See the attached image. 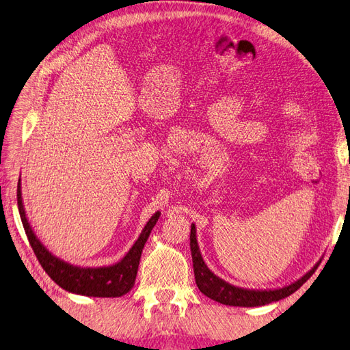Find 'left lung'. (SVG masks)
Instances as JSON below:
<instances>
[{
    "instance_id": "obj_1",
    "label": "left lung",
    "mask_w": 350,
    "mask_h": 350,
    "mask_svg": "<svg viewBox=\"0 0 350 350\" xmlns=\"http://www.w3.org/2000/svg\"><path fill=\"white\" fill-rule=\"evenodd\" d=\"M190 251H191V261H193V272L198 288L201 290L206 297L213 299L219 304L230 305V306H261L272 302H278L281 299L293 295L297 288L310 280V276L314 273L312 267L308 273H305L301 280L291 282L285 287L273 288V290H249L235 287V285L224 281L208 269L202 258V254L199 251L198 239H196V226L191 224L190 230Z\"/></svg>"
}]
</instances>
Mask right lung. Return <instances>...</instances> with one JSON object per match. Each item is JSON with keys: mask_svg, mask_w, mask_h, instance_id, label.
<instances>
[{"mask_svg": "<svg viewBox=\"0 0 350 350\" xmlns=\"http://www.w3.org/2000/svg\"><path fill=\"white\" fill-rule=\"evenodd\" d=\"M18 208L28 241H30L40 266L44 267L49 278L69 293L92 297H120L133 288L135 276H137L142 251H144L149 234H151L152 228L161 215L160 211L154 213L144 230H142L139 239L135 240V243L120 261L111 266L81 267L63 261L59 256L49 252L48 247L36 235L25 215L23 191H21V178L18 181Z\"/></svg>", "mask_w": 350, "mask_h": 350, "instance_id": "right-lung-1", "label": "right lung"}]
</instances>
